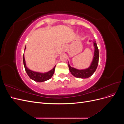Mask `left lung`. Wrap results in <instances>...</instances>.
<instances>
[{
	"label": "left lung",
	"instance_id": "obj_1",
	"mask_svg": "<svg viewBox=\"0 0 124 124\" xmlns=\"http://www.w3.org/2000/svg\"><path fill=\"white\" fill-rule=\"evenodd\" d=\"M91 42V41H89ZM93 46H94V55H93V61L91 63V65L88 68L78 70L73 67H71L68 62V67L71 73L75 77L78 78H88L93 74L97 68L99 62V50L97 47V45L96 41H93Z\"/></svg>",
	"mask_w": 124,
	"mask_h": 124
}]
</instances>
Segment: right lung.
Segmentation results:
<instances>
[{
	"label": "right lung",
	"instance_id": "obj_1",
	"mask_svg": "<svg viewBox=\"0 0 124 124\" xmlns=\"http://www.w3.org/2000/svg\"><path fill=\"white\" fill-rule=\"evenodd\" d=\"M26 48V47L25 46V51ZM23 63H24V66L25 67V71L26 73H27V74H28L29 77L31 78V80L38 82H42L50 79V78L52 77V76H53V75L54 73L55 67H56L55 66L52 70L48 71L47 72H44V73L35 72V71H32L31 70H30L29 69H28L27 67V66H26L25 59L24 57V54H23Z\"/></svg>",
	"mask_w": 124,
	"mask_h": 124
}]
</instances>
